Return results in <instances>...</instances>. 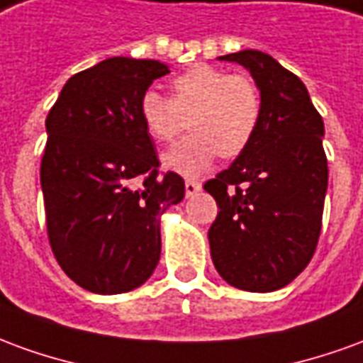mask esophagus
<instances>
[{
    "label": "esophagus",
    "instance_id": "34e87169",
    "mask_svg": "<svg viewBox=\"0 0 363 363\" xmlns=\"http://www.w3.org/2000/svg\"><path fill=\"white\" fill-rule=\"evenodd\" d=\"M184 190H186V196H194V194H198V192L202 190V184L198 181L189 179V181L184 182Z\"/></svg>",
    "mask_w": 363,
    "mask_h": 363
}]
</instances>
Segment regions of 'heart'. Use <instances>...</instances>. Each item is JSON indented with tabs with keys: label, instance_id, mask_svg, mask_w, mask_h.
I'll list each match as a JSON object with an SVG mask.
<instances>
[{
	"label": "heart",
	"instance_id": "b5f03b06",
	"mask_svg": "<svg viewBox=\"0 0 363 363\" xmlns=\"http://www.w3.org/2000/svg\"><path fill=\"white\" fill-rule=\"evenodd\" d=\"M171 89L173 99L155 89L140 96L142 124L157 142H173L190 114L192 134L163 153L165 169L196 177L218 153L235 157L247 150L260 120V96L251 79L198 64L177 75Z\"/></svg>",
	"mask_w": 363,
	"mask_h": 363
}]
</instances>
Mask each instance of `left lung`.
<instances>
[{"label": "left lung", "mask_w": 363, "mask_h": 363, "mask_svg": "<svg viewBox=\"0 0 363 363\" xmlns=\"http://www.w3.org/2000/svg\"><path fill=\"white\" fill-rule=\"evenodd\" d=\"M260 91L255 138L204 184L218 202L208 231L216 270L233 288L274 291L301 274L320 233L328 184L325 124L303 82L259 50L220 56Z\"/></svg>", "instance_id": "1"}]
</instances>
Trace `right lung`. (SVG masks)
Listing matches in <instances>:
<instances>
[{
    "label": "right lung",
    "mask_w": 363,
    "mask_h": 363,
    "mask_svg": "<svg viewBox=\"0 0 363 363\" xmlns=\"http://www.w3.org/2000/svg\"><path fill=\"white\" fill-rule=\"evenodd\" d=\"M169 66L114 56L69 77L46 118L40 163L46 228L72 280L114 296L142 286L161 257V216L184 198L159 174L140 96Z\"/></svg>",
    "instance_id": "right-lung-1"
}]
</instances>
